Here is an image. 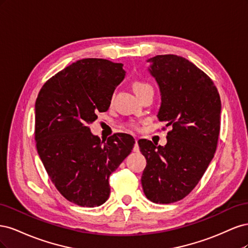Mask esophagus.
Wrapping results in <instances>:
<instances>
[{
	"label": "esophagus",
	"instance_id": "1",
	"mask_svg": "<svg viewBox=\"0 0 248 248\" xmlns=\"http://www.w3.org/2000/svg\"><path fill=\"white\" fill-rule=\"evenodd\" d=\"M138 139H136V145H134V148H133V151L134 152H139L140 151V148H139V144H138Z\"/></svg>",
	"mask_w": 248,
	"mask_h": 248
}]
</instances>
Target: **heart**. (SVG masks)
<instances>
[{
    "label": "heart",
    "instance_id": "1",
    "mask_svg": "<svg viewBox=\"0 0 248 248\" xmlns=\"http://www.w3.org/2000/svg\"><path fill=\"white\" fill-rule=\"evenodd\" d=\"M132 88H133V91H134V93H136L137 95L138 94H140V93H141V92H144L145 90H147V89H149V88H152L151 86H150L148 82H146V81H142V80H136L133 82V85H132ZM131 127H137V124L136 123H130L129 124Z\"/></svg>",
    "mask_w": 248,
    "mask_h": 248
}]
</instances>
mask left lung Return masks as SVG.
I'll list each match as a JSON object with an SVG mask.
<instances>
[{
	"label": "left lung",
	"instance_id": "8db88e82",
	"mask_svg": "<svg viewBox=\"0 0 248 248\" xmlns=\"http://www.w3.org/2000/svg\"><path fill=\"white\" fill-rule=\"evenodd\" d=\"M147 62L161 96L157 118L172 129L166 146L139 140L147 160L140 181L148 200L170 204L196 187L211 162L219 136L221 102L212 79L185 58L158 55Z\"/></svg>",
	"mask_w": 248,
	"mask_h": 248
}]
</instances>
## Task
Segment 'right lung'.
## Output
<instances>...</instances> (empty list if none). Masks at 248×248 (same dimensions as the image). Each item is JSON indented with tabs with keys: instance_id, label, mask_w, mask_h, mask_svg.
I'll list each match as a JSON object with an SVG mask.
<instances>
[{
	"instance_id": "1",
	"label": "right lung",
	"mask_w": 248,
	"mask_h": 248,
	"mask_svg": "<svg viewBox=\"0 0 248 248\" xmlns=\"http://www.w3.org/2000/svg\"><path fill=\"white\" fill-rule=\"evenodd\" d=\"M126 71L123 64L82 59L49 78L35 103V140L47 174L62 196L81 207L108 201V178L134 146L130 134L101 140L89 124L107 111Z\"/></svg>"
}]
</instances>
